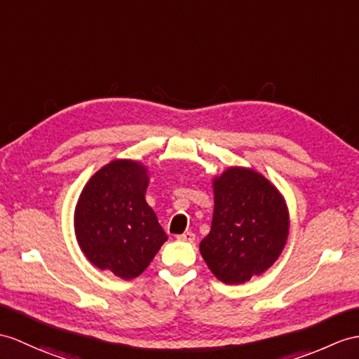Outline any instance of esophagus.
<instances>
[{
	"instance_id": "obj_1",
	"label": "esophagus",
	"mask_w": 359,
	"mask_h": 359,
	"mask_svg": "<svg viewBox=\"0 0 359 359\" xmlns=\"http://www.w3.org/2000/svg\"><path fill=\"white\" fill-rule=\"evenodd\" d=\"M177 239L181 241V242H194L195 241V234L191 233V231H186V233L177 236Z\"/></svg>"
}]
</instances>
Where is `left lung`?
<instances>
[{
    "mask_svg": "<svg viewBox=\"0 0 359 359\" xmlns=\"http://www.w3.org/2000/svg\"><path fill=\"white\" fill-rule=\"evenodd\" d=\"M212 229L199 243L217 280L241 285L276 264L290 234V210L273 182L252 168L216 173Z\"/></svg>",
    "mask_w": 359,
    "mask_h": 359,
    "instance_id": "1",
    "label": "left lung"
}]
</instances>
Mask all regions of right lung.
I'll return each instance as SVG.
<instances>
[{
  "label": "right lung",
  "mask_w": 359,
  "mask_h": 359,
  "mask_svg": "<svg viewBox=\"0 0 359 359\" xmlns=\"http://www.w3.org/2000/svg\"><path fill=\"white\" fill-rule=\"evenodd\" d=\"M149 175L142 161L112 160L88 180L74 208V234L85 257L123 280L142 274L168 241L146 203Z\"/></svg>",
  "instance_id": "1"
}]
</instances>
